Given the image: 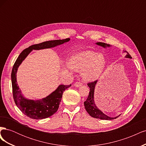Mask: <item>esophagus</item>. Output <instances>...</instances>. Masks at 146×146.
<instances>
[{
    "mask_svg": "<svg viewBox=\"0 0 146 146\" xmlns=\"http://www.w3.org/2000/svg\"><path fill=\"white\" fill-rule=\"evenodd\" d=\"M83 85L82 83L80 82H77L74 83V86H76V87H79V86H81Z\"/></svg>",
    "mask_w": 146,
    "mask_h": 146,
    "instance_id": "1",
    "label": "esophagus"
}]
</instances>
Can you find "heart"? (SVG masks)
Instances as JSON below:
<instances>
[{"mask_svg":"<svg viewBox=\"0 0 146 146\" xmlns=\"http://www.w3.org/2000/svg\"><path fill=\"white\" fill-rule=\"evenodd\" d=\"M71 67L77 70H82V77L86 81L94 80L102 72L105 60L102 54L93 51H85L74 55L70 60Z\"/></svg>","mask_w":146,"mask_h":146,"instance_id":"b5f03b06","label":"heart"}]
</instances>
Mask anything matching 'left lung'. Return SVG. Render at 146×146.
<instances>
[{
	"instance_id": "left-lung-1",
	"label": "left lung",
	"mask_w": 146,
	"mask_h": 146,
	"mask_svg": "<svg viewBox=\"0 0 146 146\" xmlns=\"http://www.w3.org/2000/svg\"><path fill=\"white\" fill-rule=\"evenodd\" d=\"M96 44L99 46H101L104 47H105L106 46H110V45L107 44H105L104 42H97ZM123 53H125L126 54L125 57H127V58H131V55L129 54V52L127 51H124ZM97 81L98 80H96L94 82H88L87 84L88 86L90 87V91L89 92V94H88L87 99L84 102V105H85V108L86 110V111L91 117L96 118V119H104V120H112V119H116L118 116L116 117H111L105 115V114L102 112L100 110H99L98 108H97V107L94 104V88L96 86V84L97 83Z\"/></svg>"
}]
</instances>
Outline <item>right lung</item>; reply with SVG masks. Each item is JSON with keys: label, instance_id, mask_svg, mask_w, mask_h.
<instances>
[{"label": "right lung", "instance_id": "add662e5", "mask_svg": "<svg viewBox=\"0 0 146 146\" xmlns=\"http://www.w3.org/2000/svg\"><path fill=\"white\" fill-rule=\"evenodd\" d=\"M69 38L42 42L30 46L22 52L13 65L11 71L13 96L17 107L26 116L35 119H42L52 116L58 109L63 92L71 86L61 85L51 94L41 100H27L22 96L16 82V72L19 66L33 49L39 50L54 47L69 41Z\"/></svg>", "mask_w": 146, "mask_h": 146}]
</instances>
